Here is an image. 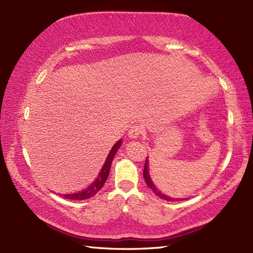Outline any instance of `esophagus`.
<instances>
[{
	"instance_id": "esophagus-1",
	"label": "esophagus",
	"mask_w": 253,
	"mask_h": 253,
	"mask_svg": "<svg viewBox=\"0 0 253 253\" xmlns=\"http://www.w3.org/2000/svg\"><path fill=\"white\" fill-rule=\"evenodd\" d=\"M142 132H143L142 126L139 125V124H135V125H132L130 127L129 131H128V136H129L132 139H136L138 137H140Z\"/></svg>"
}]
</instances>
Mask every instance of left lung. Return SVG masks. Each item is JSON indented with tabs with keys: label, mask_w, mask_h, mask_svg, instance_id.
Here are the masks:
<instances>
[{
	"label": "left lung",
	"mask_w": 253,
	"mask_h": 253,
	"mask_svg": "<svg viewBox=\"0 0 253 253\" xmlns=\"http://www.w3.org/2000/svg\"><path fill=\"white\" fill-rule=\"evenodd\" d=\"M143 178L146 180L148 187L151 189L155 195L159 196L161 199H163V200H168V201H179V200H185V199H175V198H170L169 196H165L164 193L161 192L157 187L154 186V184L152 182L151 178H150V175H149V169H148V159L146 160V164H144V169H143Z\"/></svg>",
	"instance_id": "left-lung-1"
}]
</instances>
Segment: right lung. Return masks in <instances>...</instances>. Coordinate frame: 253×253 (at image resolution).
<instances>
[{
	"instance_id": "1",
	"label": "right lung",
	"mask_w": 253,
	"mask_h": 253,
	"mask_svg": "<svg viewBox=\"0 0 253 253\" xmlns=\"http://www.w3.org/2000/svg\"><path fill=\"white\" fill-rule=\"evenodd\" d=\"M121 144H122V140H118L114 144V146H113L109 155H107L105 163L103 165V168H102L99 176L96 177V179L92 182V184H91L89 187L85 188V189L83 190V191L75 192V193H68V195H62V197L65 198V199H71V200H85V199H89L91 197H93L95 193H98V191L105 184V181L107 179V176H109V174H110L112 161H113V159H114L117 150L120 149Z\"/></svg>"
}]
</instances>
